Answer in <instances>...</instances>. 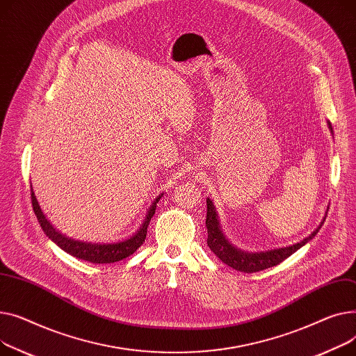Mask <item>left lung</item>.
I'll use <instances>...</instances> for the list:
<instances>
[{"mask_svg":"<svg viewBox=\"0 0 356 356\" xmlns=\"http://www.w3.org/2000/svg\"><path fill=\"white\" fill-rule=\"evenodd\" d=\"M329 128L332 129L330 122H329ZM325 218L322 220L321 225L315 229V232H313L309 237L303 238L300 243L291 244V245L283 247V248L267 250V252L248 253V252H241L240 248L234 247L232 243H228V240L225 238V236L221 232L214 204L210 198H207V220H205L207 232H208L207 244L211 248V252L227 266L233 267L238 271H244V273H256V271L277 266L279 263L286 260L289 256L298 252L300 247H303L307 241H310L318 234L322 224L325 222Z\"/></svg>","mask_w":356,"mask_h":356,"instance_id":"left-lung-1","label":"left lung"}]
</instances>
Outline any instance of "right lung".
I'll use <instances>...</instances> for the list:
<instances>
[{
    "label": "right lung",
    "instance_id": "obj_1",
    "mask_svg": "<svg viewBox=\"0 0 356 356\" xmlns=\"http://www.w3.org/2000/svg\"><path fill=\"white\" fill-rule=\"evenodd\" d=\"M161 197H162V194L154 200L152 205L148 208V211H146V217H145L143 222L140 224L139 229H136V233L132 237L123 240V241H118V243L100 244V243H88V241L73 240V238H69L66 236L60 234L57 229L49 222V220L43 214V211H41L38 201H37L33 188H31L33 210L37 216V220H38L41 228H43V232L46 233V236L49 238H51L61 250H65L66 253L72 254L73 257L86 260L90 263H99V264L120 261L136 252V250L143 244V241L146 238V229H148L149 221L155 214L156 202L161 200Z\"/></svg>",
    "mask_w": 356,
    "mask_h": 356
}]
</instances>
